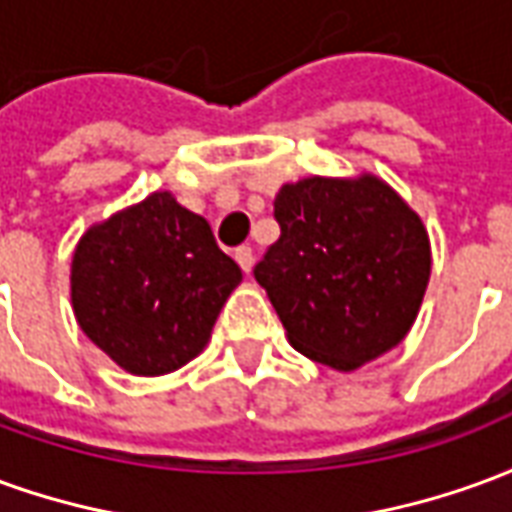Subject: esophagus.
<instances>
[{"instance_id": "1", "label": "esophagus", "mask_w": 512, "mask_h": 512, "mask_svg": "<svg viewBox=\"0 0 512 512\" xmlns=\"http://www.w3.org/2000/svg\"><path fill=\"white\" fill-rule=\"evenodd\" d=\"M235 260H238V266L244 268L246 274H249V271H252V260H255L252 246H238V249H235Z\"/></svg>"}]
</instances>
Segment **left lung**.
Instances as JSON below:
<instances>
[{
    "label": "left lung",
    "instance_id": "8db88e82",
    "mask_svg": "<svg viewBox=\"0 0 512 512\" xmlns=\"http://www.w3.org/2000/svg\"><path fill=\"white\" fill-rule=\"evenodd\" d=\"M279 238L255 266L290 345L334 370L395 348L430 279L428 230L376 175L304 178L274 200Z\"/></svg>",
    "mask_w": 512,
    "mask_h": 512
}]
</instances>
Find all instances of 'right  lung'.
Segmentation results:
<instances>
[{"instance_id": "add662e5", "label": "right lung", "mask_w": 512, "mask_h": 512, "mask_svg": "<svg viewBox=\"0 0 512 512\" xmlns=\"http://www.w3.org/2000/svg\"><path fill=\"white\" fill-rule=\"evenodd\" d=\"M238 282L211 224L169 191L90 227L71 263L82 332L134 376H164L200 354Z\"/></svg>"}]
</instances>
